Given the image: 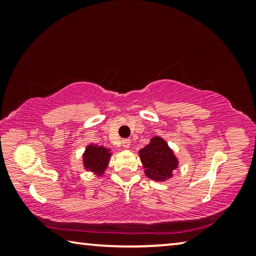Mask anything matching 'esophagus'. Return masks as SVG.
<instances>
[{"instance_id": "1", "label": "esophagus", "mask_w": 256, "mask_h": 256, "mask_svg": "<svg viewBox=\"0 0 256 256\" xmlns=\"http://www.w3.org/2000/svg\"><path fill=\"white\" fill-rule=\"evenodd\" d=\"M122 146L126 149L130 148V146H131V140H128V138H124V140H122Z\"/></svg>"}]
</instances>
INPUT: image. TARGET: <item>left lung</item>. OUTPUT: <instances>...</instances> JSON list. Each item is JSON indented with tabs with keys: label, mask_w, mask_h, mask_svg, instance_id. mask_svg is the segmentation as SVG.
Listing matches in <instances>:
<instances>
[{
	"label": "left lung",
	"mask_w": 256,
	"mask_h": 256,
	"mask_svg": "<svg viewBox=\"0 0 256 256\" xmlns=\"http://www.w3.org/2000/svg\"><path fill=\"white\" fill-rule=\"evenodd\" d=\"M138 157L144 167L146 176L152 180L162 182L172 176L178 160L167 142L160 136H154L150 144L138 151Z\"/></svg>",
	"instance_id": "1"
}]
</instances>
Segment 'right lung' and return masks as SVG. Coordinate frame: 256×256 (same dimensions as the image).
<instances>
[{
  "label": "right lung",
  "instance_id": "1",
  "mask_svg": "<svg viewBox=\"0 0 256 256\" xmlns=\"http://www.w3.org/2000/svg\"><path fill=\"white\" fill-rule=\"evenodd\" d=\"M110 150L105 146L89 144L82 156L84 170L92 172L97 176H102L110 162Z\"/></svg>",
  "mask_w": 256,
  "mask_h": 256
}]
</instances>
